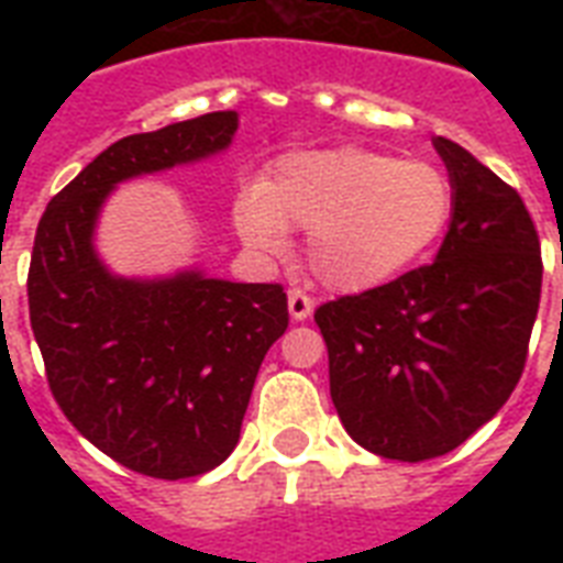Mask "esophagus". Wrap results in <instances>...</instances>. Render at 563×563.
<instances>
[{
  "mask_svg": "<svg viewBox=\"0 0 563 563\" xmlns=\"http://www.w3.org/2000/svg\"><path fill=\"white\" fill-rule=\"evenodd\" d=\"M289 316L291 321H307L312 316V298L303 295V291L291 289L289 291Z\"/></svg>",
  "mask_w": 563,
  "mask_h": 563,
  "instance_id": "obj_1",
  "label": "esophagus"
}]
</instances>
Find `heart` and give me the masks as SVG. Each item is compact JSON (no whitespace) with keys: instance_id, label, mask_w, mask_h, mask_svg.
Listing matches in <instances>:
<instances>
[{"instance_id":"1","label":"heart","mask_w":563,"mask_h":563,"mask_svg":"<svg viewBox=\"0 0 563 563\" xmlns=\"http://www.w3.org/2000/svg\"><path fill=\"white\" fill-rule=\"evenodd\" d=\"M453 180L432 163L371 148L280 157L236 203L251 251L280 254L286 230H307V263L335 291H371L432 254L453 219Z\"/></svg>"}]
</instances>
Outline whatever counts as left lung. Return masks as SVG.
Returning a JSON list of instances; mask_svg holds the SVG:
<instances>
[{
    "mask_svg": "<svg viewBox=\"0 0 563 563\" xmlns=\"http://www.w3.org/2000/svg\"><path fill=\"white\" fill-rule=\"evenodd\" d=\"M455 207L435 263L316 309L347 435L394 462L464 444L511 397L541 303V242L515 189L432 140Z\"/></svg>",
    "mask_w": 563,
    "mask_h": 563,
    "instance_id": "8db88e82",
    "label": "left lung"
}]
</instances>
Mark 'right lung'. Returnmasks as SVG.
I'll list each match as a JSON object with an SVG mask.
<instances>
[{"label": "right lung", "instance_id": "right-lung-1", "mask_svg": "<svg viewBox=\"0 0 563 563\" xmlns=\"http://www.w3.org/2000/svg\"><path fill=\"white\" fill-rule=\"evenodd\" d=\"M236 128V110H219L119 140L48 201L34 236L29 312L48 388L90 444L154 479L201 476L233 453L289 327L286 291L195 265L125 277L99 256L96 228L119 184L210 161Z\"/></svg>", "mask_w": 563, "mask_h": 563}]
</instances>
